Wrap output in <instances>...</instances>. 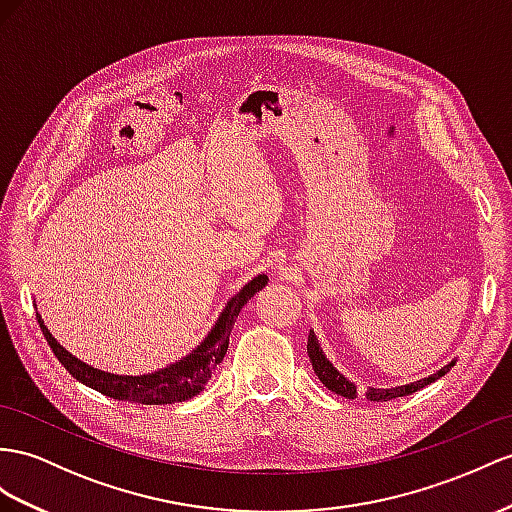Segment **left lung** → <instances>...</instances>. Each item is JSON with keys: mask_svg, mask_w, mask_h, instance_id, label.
I'll return each mask as SVG.
<instances>
[{"mask_svg": "<svg viewBox=\"0 0 512 512\" xmlns=\"http://www.w3.org/2000/svg\"><path fill=\"white\" fill-rule=\"evenodd\" d=\"M307 352H309V361L313 365V372H316V376L320 378L326 389H331V391L337 393V396H344V398H350V400H355L359 396L357 387L352 385L350 381H346V378L333 368L331 361H326V357L322 355V350L316 342V335H313V333H309V339H307ZM452 365H454V361L450 365H445V368H441L437 374L422 378V381L411 383V385H402V387H396V389H374L372 387V389L365 391V396H368L370 400H376V402H387V400L400 398V396H409V393H415L417 389H422V387L430 385L432 381H437V378L448 374Z\"/></svg>", "mask_w": 512, "mask_h": 512, "instance_id": "obj_1", "label": "left lung"}]
</instances>
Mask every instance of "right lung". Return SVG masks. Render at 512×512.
<instances>
[{
    "instance_id": "obj_1",
    "label": "right lung",
    "mask_w": 512,
    "mask_h": 512,
    "mask_svg": "<svg viewBox=\"0 0 512 512\" xmlns=\"http://www.w3.org/2000/svg\"><path fill=\"white\" fill-rule=\"evenodd\" d=\"M266 285H268L266 274H257L251 283L244 285L242 290L229 300V305L220 313L212 333L205 337V342L199 348L190 352V355L186 359H181L179 363H173L160 372L144 374V376H116V374L90 368V365L75 359L69 350H64L56 339L51 337L43 318L38 316V313H36V320H38V326H41L49 348L54 350V355L64 365V370H69V374L77 378L80 383L101 391L103 396L121 400V402L173 404V402H181L196 396V393L207 385L209 378H212L214 368L227 355L229 335L235 324V318L240 316V311L248 300H251L261 287Z\"/></svg>"
}]
</instances>
